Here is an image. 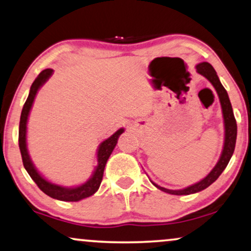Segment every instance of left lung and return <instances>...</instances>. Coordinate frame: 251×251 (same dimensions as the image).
<instances>
[{"label": "left lung", "instance_id": "1", "mask_svg": "<svg viewBox=\"0 0 251 251\" xmlns=\"http://www.w3.org/2000/svg\"><path fill=\"white\" fill-rule=\"evenodd\" d=\"M196 70L200 75L205 76L210 82L212 83V86L215 87L217 94L219 96L220 104H222L223 110V117H224V125H225V142H224V148L222 151V156L217 163L215 168L211 170V172L205 176L204 179H202L201 181L194 183V185L187 187V188L179 189V190H172L164 188V187H160L156 183H153V186H156L157 188L163 190V192L172 194V195H189V194H194L201 192V190L205 189L206 187H209L211 183H213L218 179V176L222 175L224 170L228 164L230 157H232L233 152H234L235 148V142H236V133H238V127H236V120L234 118V113H233L232 104H230L228 94H227L226 89L224 88V86L220 82V80L217 75L215 69L212 68L211 64L209 63L203 62L196 65Z\"/></svg>", "mask_w": 251, "mask_h": 251}]
</instances>
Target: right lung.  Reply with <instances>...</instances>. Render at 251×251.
I'll return each instance as SVG.
<instances>
[{
    "label": "right lung",
    "mask_w": 251,
    "mask_h": 251,
    "mask_svg": "<svg viewBox=\"0 0 251 251\" xmlns=\"http://www.w3.org/2000/svg\"><path fill=\"white\" fill-rule=\"evenodd\" d=\"M52 72L53 70L51 69L43 70V71L38 75V78L34 80V82L32 83L31 89H29L28 98L26 100L24 106H23L21 122H19V136H18L19 149H21L23 164H24L25 170L27 171L29 176L33 179V181L38 185L39 188L41 189L43 193L47 194V195L50 196V198L59 200V201L76 202L82 199L89 198V196H92L93 194L98 192V189L100 188V185H101L102 182L103 172H104L106 160L109 159L112 150L115 149L119 135L124 132V128L118 129L115 134H112L109 139H106L105 141H103L101 145H100L99 150H98V166H96L92 178L89 179L88 181H86L85 183H82V185H80L78 187L69 188V187L55 185V183L49 182L48 180H46L38 171H36V169L34 168V165H33L31 158H29L27 147H26V129H27L26 125H27L28 115H29V111H31L33 102H34L36 93H38L40 87H41L43 83L50 78V75H52Z\"/></svg>",
    "instance_id": "obj_1"
}]
</instances>
